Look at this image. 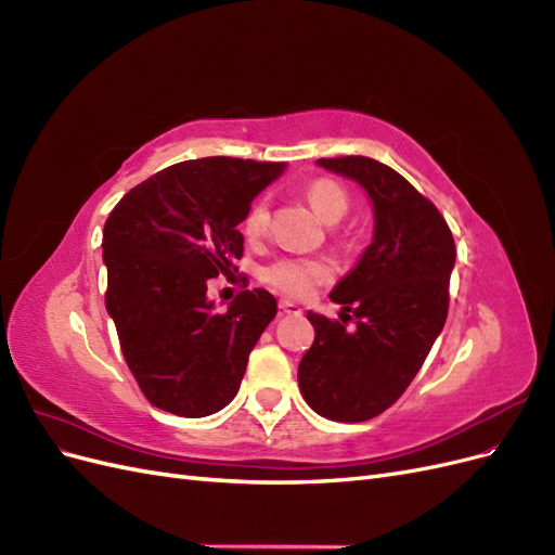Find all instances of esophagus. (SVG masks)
<instances>
[{"label": "esophagus", "instance_id": "34e87169", "mask_svg": "<svg viewBox=\"0 0 555 555\" xmlns=\"http://www.w3.org/2000/svg\"><path fill=\"white\" fill-rule=\"evenodd\" d=\"M280 310L284 314H300V312H304V310H300V306L292 304V300H280Z\"/></svg>", "mask_w": 555, "mask_h": 555}]
</instances>
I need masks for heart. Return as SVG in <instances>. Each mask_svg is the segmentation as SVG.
<instances>
[{"label":"heart","instance_id":"b5f03b06","mask_svg":"<svg viewBox=\"0 0 555 555\" xmlns=\"http://www.w3.org/2000/svg\"><path fill=\"white\" fill-rule=\"evenodd\" d=\"M306 196L310 201L312 210L322 217L326 224H338L349 210V192L343 188L340 182L331 178H319L312 180L306 190ZM271 224V212H268V201L259 198L249 206L243 231L247 238H261ZM331 275L328 266L319 259H296V257H284L273 261L263 271V280L271 284L273 289L287 294V296H306L312 292L314 284L324 282Z\"/></svg>","mask_w":555,"mask_h":555}]
</instances>
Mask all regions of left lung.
<instances>
[{
  "instance_id": "obj_1",
  "label": "left lung",
  "mask_w": 555,
  "mask_h": 555,
  "mask_svg": "<svg viewBox=\"0 0 555 555\" xmlns=\"http://www.w3.org/2000/svg\"><path fill=\"white\" fill-rule=\"evenodd\" d=\"M317 164L361 184L375 229L331 292L343 312H354L357 326L308 312L314 343L300 359L298 386L317 414L357 424L393 405L442 333L456 245L440 210L391 166L371 157Z\"/></svg>"
}]
</instances>
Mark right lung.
<instances>
[{"instance_id":"obj_1","label":"right lung","mask_w":555,"mask_h":555,"mask_svg":"<svg viewBox=\"0 0 555 555\" xmlns=\"http://www.w3.org/2000/svg\"><path fill=\"white\" fill-rule=\"evenodd\" d=\"M284 169L282 162L236 157L180 162L129 190L108 215L106 310L129 371L155 408L198 418L238 393L278 300L251 289L217 312L208 280L236 271L238 224Z\"/></svg>"}]
</instances>
